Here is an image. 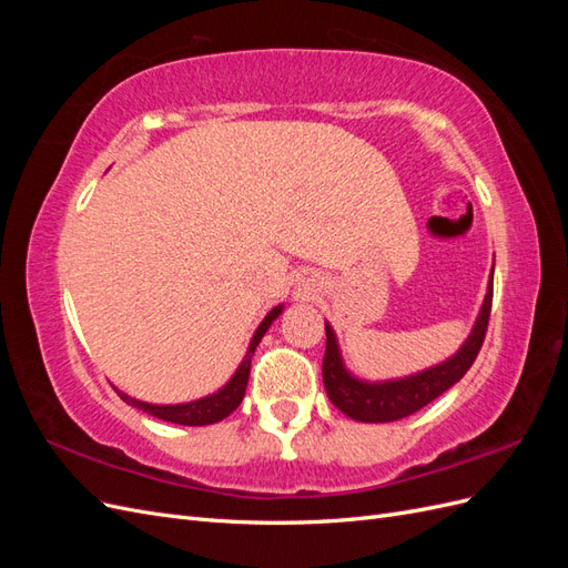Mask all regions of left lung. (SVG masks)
<instances>
[{"label": "left lung", "instance_id": "left-lung-1", "mask_svg": "<svg viewBox=\"0 0 568 568\" xmlns=\"http://www.w3.org/2000/svg\"><path fill=\"white\" fill-rule=\"evenodd\" d=\"M490 307L493 286L488 288L484 307H480V315L476 320L469 341L464 343L455 357L422 374L386 384H363L353 379V376L343 369L341 355L336 348V336L332 332V326L326 324V351L322 359V379L326 395H329V400L343 412V415H348L357 422H395L415 415V412L436 400L440 393L455 386L462 376L469 372L480 346H484L486 341Z\"/></svg>", "mask_w": 568, "mask_h": 568}]
</instances>
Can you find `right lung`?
Segmentation results:
<instances>
[{"instance_id":"add662e5","label":"right lung","mask_w":568,"mask_h":568,"mask_svg":"<svg viewBox=\"0 0 568 568\" xmlns=\"http://www.w3.org/2000/svg\"><path fill=\"white\" fill-rule=\"evenodd\" d=\"M280 313H282V305L274 307V311L263 320V324L257 326L253 338H251V346L246 351L244 363L239 365V369L230 379V384L222 390H217L215 395H209V398H201V400L186 403V405H149V403H142V400H134V398H130V395L120 393V390H118V395L128 405H134L136 409H142V412H146V415H153V417H159L163 422H173V424H182V426H205V424L222 422L225 417H230L239 405H242L244 393H246V384H248L251 357L255 353V346L261 343L263 334L267 332V326Z\"/></svg>"}]
</instances>
